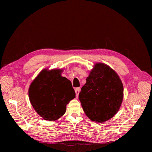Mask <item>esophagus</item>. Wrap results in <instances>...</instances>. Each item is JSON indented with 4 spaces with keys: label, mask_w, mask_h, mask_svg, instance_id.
<instances>
[{
    "label": "esophagus",
    "mask_w": 152,
    "mask_h": 152,
    "mask_svg": "<svg viewBox=\"0 0 152 152\" xmlns=\"http://www.w3.org/2000/svg\"><path fill=\"white\" fill-rule=\"evenodd\" d=\"M80 88L78 87V88H76L75 89V93H76V97H78V95H79V93H80Z\"/></svg>",
    "instance_id": "obj_1"
}]
</instances>
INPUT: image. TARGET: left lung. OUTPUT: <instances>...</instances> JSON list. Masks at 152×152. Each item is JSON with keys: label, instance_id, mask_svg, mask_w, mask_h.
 <instances>
[{"label": "left lung", "instance_id": "8db88e82", "mask_svg": "<svg viewBox=\"0 0 152 152\" xmlns=\"http://www.w3.org/2000/svg\"><path fill=\"white\" fill-rule=\"evenodd\" d=\"M123 85L116 72L103 63L95 64L79 94L83 110L91 121L103 123L118 111Z\"/></svg>", "mask_w": 152, "mask_h": 152}]
</instances>
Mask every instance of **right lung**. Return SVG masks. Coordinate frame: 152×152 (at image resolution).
<instances>
[{
    "label": "right lung",
    "mask_w": 152,
    "mask_h": 152,
    "mask_svg": "<svg viewBox=\"0 0 152 152\" xmlns=\"http://www.w3.org/2000/svg\"><path fill=\"white\" fill-rule=\"evenodd\" d=\"M62 70H42L31 83L29 97L33 107L43 119L55 121L66 111V106L75 98L70 80L61 76Z\"/></svg>",
    "instance_id": "right-lung-1"
}]
</instances>
